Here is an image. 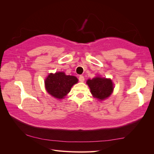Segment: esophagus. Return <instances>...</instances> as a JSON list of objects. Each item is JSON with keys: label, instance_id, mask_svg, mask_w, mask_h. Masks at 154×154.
<instances>
[{"label": "esophagus", "instance_id": "obj_1", "mask_svg": "<svg viewBox=\"0 0 154 154\" xmlns=\"http://www.w3.org/2000/svg\"><path fill=\"white\" fill-rule=\"evenodd\" d=\"M84 80H85V78H84V76H83L80 75V76H79V81H80V82H84Z\"/></svg>", "mask_w": 154, "mask_h": 154}]
</instances>
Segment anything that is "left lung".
<instances>
[{
	"mask_svg": "<svg viewBox=\"0 0 154 154\" xmlns=\"http://www.w3.org/2000/svg\"><path fill=\"white\" fill-rule=\"evenodd\" d=\"M87 83L90 87L93 96L101 100L109 97L114 89L113 83L110 79L96 77L88 80Z\"/></svg>",
	"mask_w": 154,
	"mask_h": 154,
	"instance_id": "obj_1",
	"label": "left lung"
}]
</instances>
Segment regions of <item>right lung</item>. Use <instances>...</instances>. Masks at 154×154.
<instances>
[{
  "instance_id": "obj_1",
  "label": "right lung",
  "mask_w": 154,
  "mask_h": 154,
  "mask_svg": "<svg viewBox=\"0 0 154 154\" xmlns=\"http://www.w3.org/2000/svg\"><path fill=\"white\" fill-rule=\"evenodd\" d=\"M78 81L76 77L66 75L62 72L51 73L45 80V86L48 92L51 96L56 98L62 99Z\"/></svg>"
}]
</instances>
